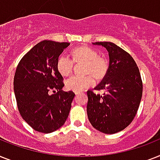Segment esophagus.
<instances>
[{"mask_svg":"<svg viewBox=\"0 0 160 160\" xmlns=\"http://www.w3.org/2000/svg\"><path fill=\"white\" fill-rule=\"evenodd\" d=\"M76 94V95H77V94H79V93H80V92H76V93H75Z\"/></svg>","mask_w":160,"mask_h":160,"instance_id":"1","label":"esophagus"}]
</instances>
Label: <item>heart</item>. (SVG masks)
<instances>
[{
	"label": "heart",
	"instance_id": "heart-1",
	"mask_svg": "<svg viewBox=\"0 0 160 160\" xmlns=\"http://www.w3.org/2000/svg\"><path fill=\"white\" fill-rule=\"evenodd\" d=\"M72 61L67 56L60 55L57 60V70L62 76H68L73 70V63L84 64L83 72L89 74L84 77L72 76L66 81V87L74 92H80L94 84V80L90 75L96 79L102 80L106 76L108 70L107 60L99 57L97 51L90 47L80 46L74 48L71 52Z\"/></svg>",
	"mask_w": 160,
	"mask_h": 160
}]
</instances>
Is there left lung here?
<instances>
[{
    "instance_id": "left-lung-1",
    "label": "left lung",
    "mask_w": 160,
    "mask_h": 160,
    "mask_svg": "<svg viewBox=\"0 0 160 160\" xmlns=\"http://www.w3.org/2000/svg\"><path fill=\"white\" fill-rule=\"evenodd\" d=\"M108 52L109 67L96 90L103 95L87 91V114L96 130L114 134L131 124L140 106L143 84L136 62L129 53L111 42H96Z\"/></svg>"
}]
</instances>
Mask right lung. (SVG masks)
I'll return each instance as SVG.
<instances>
[{"label":"right lung","mask_w":160,"mask_h":160,"mask_svg":"<svg viewBox=\"0 0 160 160\" xmlns=\"http://www.w3.org/2000/svg\"><path fill=\"white\" fill-rule=\"evenodd\" d=\"M69 45L43 40L22 58L15 71L14 91L18 109L23 119L37 132H55L68 118L75 93L62 90L63 77L56 64Z\"/></svg>","instance_id":"add662e5"}]
</instances>
